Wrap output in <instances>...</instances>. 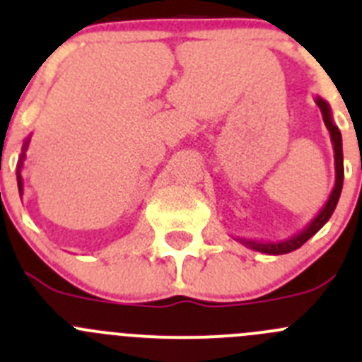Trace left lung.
Returning <instances> with one entry per match:
<instances>
[{"label":"left lung","mask_w":362,"mask_h":362,"mask_svg":"<svg viewBox=\"0 0 362 362\" xmlns=\"http://www.w3.org/2000/svg\"><path fill=\"white\" fill-rule=\"evenodd\" d=\"M315 104L319 106L321 113H323V120L327 129L330 132V141L334 146V160H335V184L332 189L330 197H328L327 204L323 205V209L319 211L314 218L310 220L307 227L303 230H299L298 234L291 238H285V240H278V242H259V240H249V238H236L238 242L242 245L249 247L252 250H258L263 254H272V256H278V254H286L292 252V250L299 249L303 243L310 240L315 233H317L321 227L330 220L332 213H334L335 205L339 202L341 189H343V178H344V168H343V139H341L339 128L334 124V119H332V110L328 106V103L321 97H315Z\"/></svg>","instance_id":"obj_1"}]
</instances>
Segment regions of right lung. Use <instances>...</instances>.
<instances>
[{"label": "right lung", "instance_id": "right-lung-1", "mask_svg": "<svg viewBox=\"0 0 362 362\" xmlns=\"http://www.w3.org/2000/svg\"><path fill=\"white\" fill-rule=\"evenodd\" d=\"M28 142H30V136H27V141H25V144H23L21 157H19V162H18V189H19V194H23V178H21V169H23V160H25V151H27V148H28Z\"/></svg>", "mask_w": 362, "mask_h": 362}]
</instances>
